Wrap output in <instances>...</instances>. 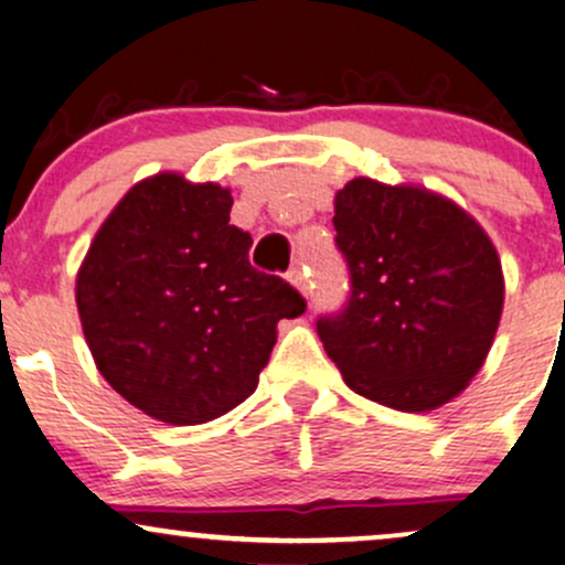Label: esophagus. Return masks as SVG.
Wrapping results in <instances>:
<instances>
[{"label":"esophagus","instance_id":"34e87169","mask_svg":"<svg viewBox=\"0 0 565 565\" xmlns=\"http://www.w3.org/2000/svg\"><path fill=\"white\" fill-rule=\"evenodd\" d=\"M288 280L296 285L305 296H310V282H307V269L301 264H294L288 271Z\"/></svg>","mask_w":565,"mask_h":565}]
</instances>
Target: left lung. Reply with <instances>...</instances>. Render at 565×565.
<instances>
[{"label":"left lung","instance_id":"8db88e82","mask_svg":"<svg viewBox=\"0 0 565 565\" xmlns=\"http://www.w3.org/2000/svg\"><path fill=\"white\" fill-rule=\"evenodd\" d=\"M349 299L318 338L354 393L401 412L448 404L483 365L502 269L478 222L417 186L354 178L334 198Z\"/></svg>","mask_w":565,"mask_h":565}]
</instances>
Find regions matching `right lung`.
Segmentation results:
<instances>
[{"instance_id":"1","label":"right lung","mask_w":565,"mask_h":565,"mask_svg":"<svg viewBox=\"0 0 565 565\" xmlns=\"http://www.w3.org/2000/svg\"><path fill=\"white\" fill-rule=\"evenodd\" d=\"M216 183L161 172L115 205L76 277L82 329L100 376L145 415L198 426L258 387L277 321L307 301L249 264Z\"/></svg>"}]
</instances>
